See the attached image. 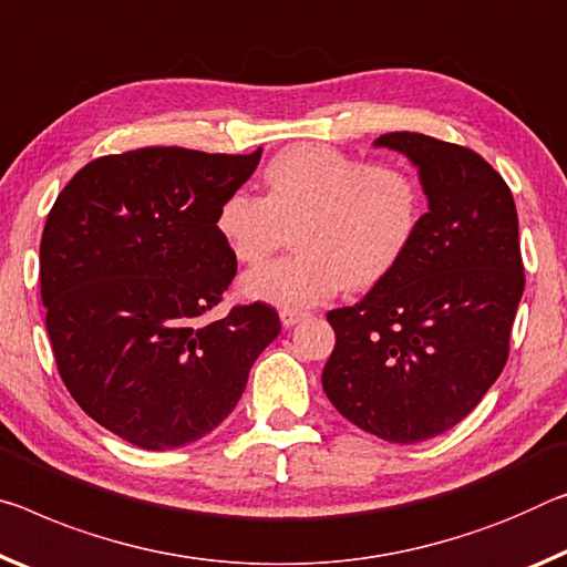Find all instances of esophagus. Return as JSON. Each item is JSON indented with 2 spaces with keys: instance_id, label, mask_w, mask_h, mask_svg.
Returning <instances> with one entry per match:
<instances>
[{
  "instance_id": "obj_1",
  "label": "esophagus",
  "mask_w": 567,
  "mask_h": 567,
  "mask_svg": "<svg viewBox=\"0 0 567 567\" xmlns=\"http://www.w3.org/2000/svg\"><path fill=\"white\" fill-rule=\"evenodd\" d=\"M305 318H308V312H302V310H287V308L280 310V320H282L285 328L298 326V322L305 320Z\"/></svg>"
}]
</instances>
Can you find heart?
Segmentation results:
<instances>
[{
    "label": "heart",
    "mask_w": 567,
    "mask_h": 567,
    "mask_svg": "<svg viewBox=\"0 0 567 567\" xmlns=\"http://www.w3.org/2000/svg\"><path fill=\"white\" fill-rule=\"evenodd\" d=\"M265 196L239 188L217 229L241 265H259L292 231V257L251 269L249 300L312 308L340 285L368 290L406 257L424 217V186L403 161H368L332 146H290L265 168Z\"/></svg>",
    "instance_id": "heart-1"
}]
</instances>
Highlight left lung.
Masks as SVG:
<instances>
[{"instance_id": "left-lung-1", "label": "left lung", "mask_w": 567, "mask_h": 567, "mask_svg": "<svg viewBox=\"0 0 567 567\" xmlns=\"http://www.w3.org/2000/svg\"><path fill=\"white\" fill-rule=\"evenodd\" d=\"M375 146L419 168L429 212L396 269L328 312L336 348L322 391L358 429L416 444L460 424L507 363L525 290L517 209L472 148L409 131Z\"/></svg>"}]
</instances>
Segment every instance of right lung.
<instances>
[{
  "label": "right lung",
  "mask_w": 567,
  "mask_h": 567,
  "mask_svg": "<svg viewBox=\"0 0 567 567\" xmlns=\"http://www.w3.org/2000/svg\"><path fill=\"white\" fill-rule=\"evenodd\" d=\"M259 156L178 146L101 156L52 204L40 292L60 379L125 442L164 452L209 434L280 332L267 302L206 318L237 275L219 206Z\"/></svg>",
  "instance_id": "1"
}]
</instances>
